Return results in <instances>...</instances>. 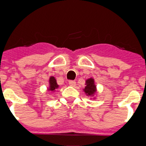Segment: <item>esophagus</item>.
<instances>
[{"label": "esophagus", "mask_w": 146, "mask_h": 146, "mask_svg": "<svg viewBox=\"0 0 146 146\" xmlns=\"http://www.w3.org/2000/svg\"><path fill=\"white\" fill-rule=\"evenodd\" d=\"M69 85L70 86H72V87H75L76 82H75V81L71 80V81H69Z\"/></svg>", "instance_id": "obj_1"}]
</instances>
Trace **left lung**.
<instances>
[{
    "label": "left lung",
    "mask_w": 146,
    "mask_h": 146,
    "mask_svg": "<svg viewBox=\"0 0 146 146\" xmlns=\"http://www.w3.org/2000/svg\"><path fill=\"white\" fill-rule=\"evenodd\" d=\"M86 95L91 99H96L97 96V89L95 84V80L93 77H90L86 80V86L82 89Z\"/></svg>",
    "instance_id": "8db88e82"
}]
</instances>
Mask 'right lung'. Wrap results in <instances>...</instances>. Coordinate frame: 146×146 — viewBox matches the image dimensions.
Listing matches in <instances>:
<instances>
[{"instance_id":"obj_1","label":"right lung","mask_w":146,"mask_h":146,"mask_svg":"<svg viewBox=\"0 0 146 146\" xmlns=\"http://www.w3.org/2000/svg\"><path fill=\"white\" fill-rule=\"evenodd\" d=\"M59 88V86L57 84V81L56 79L53 76H51L49 79V86L47 88V91H51V92L54 93L56 91L58 88Z\"/></svg>"}]
</instances>
